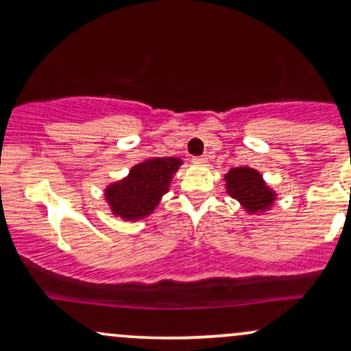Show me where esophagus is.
Returning a JSON list of instances; mask_svg holds the SVG:
<instances>
[{
	"mask_svg": "<svg viewBox=\"0 0 351 351\" xmlns=\"http://www.w3.org/2000/svg\"><path fill=\"white\" fill-rule=\"evenodd\" d=\"M193 163H194V165H206L207 157H206V155H202V157H194Z\"/></svg>",
	"mask_w": 351,
	"mask_h": 351,
	"instance_id": "obj_1",
	"label": "esophagus"
}]
</instances>
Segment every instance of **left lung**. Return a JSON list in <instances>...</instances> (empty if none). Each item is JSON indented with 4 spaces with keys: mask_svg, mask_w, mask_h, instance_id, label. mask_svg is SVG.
Masks as SVG:
<instances>
[{
    "mask_svg": "<svg viewBox=\"0 0 351 351\" xmlns=\"http://www.w3.org/2000/svg\"><path fill=\"white\" fill-rule=\"evenodd\" d=\"M225 188L233 199L245 207L247 214H261L272 207L275 191L265 184L259 171L250 167L232 168L225 175Z\"/></svg>",
    "mask_w": 351,
    "mask_h": 351,
    "instance_id": "left-lung-1",
    "label": "left lung"
}]
</instances>
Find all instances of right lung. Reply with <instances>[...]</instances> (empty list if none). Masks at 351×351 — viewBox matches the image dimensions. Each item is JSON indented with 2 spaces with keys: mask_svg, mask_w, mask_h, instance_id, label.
<instances>
[{
  "mask_svg": "<svg viewBox=\"0 0 351 351\" xmlns=\"http://www.w3.org/2000/svg\"><path fill=\"white\" fill-rule=\"evenodd\" d=\"M181 163L176 157L149 158L132 167L126 178L106 186L105 199L113 215L132 221L149 217L168 193Z\"/></svg>",
  "mask_w": 351,
  "mask_h": 351,
  "instance_id": "obj_1",
  "label": "right lung"
}]
</instances>
